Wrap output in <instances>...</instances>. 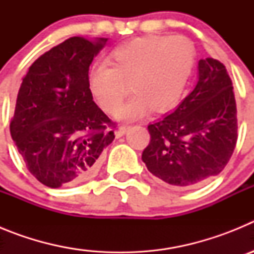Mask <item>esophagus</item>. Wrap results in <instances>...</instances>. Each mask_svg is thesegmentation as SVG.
I'll list each match as a JSON object with an SVG mask.
<instances>
[{"mask_svg":"<svg viewBox=\"0 0 254 254\" xmlns=\"http://www.w3.org/2000/svg\"><path fill=\"white\" fill-rule=\"evenodd\" d=\"M127 129H128V127H127V126H121L120 128L117 129V137H121V136H123V134L126 133V132H127Z\"/></svg>","mask_w":254,"mask_h":254,"instance_id":"1","label":"esophagus"}]
</instances>
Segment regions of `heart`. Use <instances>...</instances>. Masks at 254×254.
I'll list each match as a JSON object with an SVG mask.
<instances>
[{
  "label": "heart",
  "mask_w": 254,
  "mask_h": 254,
  "mask_svg": "<svg viewBox=\"0 0 254 254\" xmlns=\"http://www.w3.org/2000/svg\"><path fill=\"white\" fill-rule=\"evenodd\" d=\"M109 64L90 68V94L105 113L114 114L126 95L123 81H131L134 95L121 109L120 117L134 121L152 109L164 113L177 107L192 75L194 48L187 38L146 35L116 47Z\"/></svg>",
  "instance_id": "b5f03b06"
}]
</instances>
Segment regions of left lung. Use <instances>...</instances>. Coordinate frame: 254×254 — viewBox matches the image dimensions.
Instances as JSON below:
<instances>
[{
    "label": "left lung",
    "instance_id": "8db88e82",
    "mask_svg": "<svg viewBox=\"0 0 254 254\" xmlns=\"http://www.w3.org/2000/svg\"><path fill=\"white\" fill-rule=\"evenodd\" d=\"M142 161L152 176L190 188L217 176L238 138L237 104L228 71L214 58L198 61V81L176 111L147 127Z\"/></svg>",
    "mask_w": 254,
    "mask_h": 254
}]
</instances>
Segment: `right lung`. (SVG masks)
<instances>
[{
  "label": "right lung",
  "mask_w": 254,
  "mask_h": 254,
  "mask_svg": "<svg viewBox=\"0 0 254 254\" xmlns=\"http://www.w3.org/2000/svg\"><path fill=\"white\" fill-rule=\"evenodd\" d=\"M73 37L40 56L22 78L10 132L29 172L58 188L87 181L116 125L94 103L89 67L107 43Z\"/></svg>",
  "instance_id": "right-lung-1"
}]
</instances>
